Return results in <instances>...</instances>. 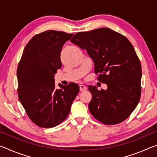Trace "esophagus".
<instances>
[{"label":"esophagus","mask_w":157,"mask_h":157,"mask_svg":"<svg viewBox=\"0 0 157 157\" xmlns=\"http://www.w3.org/2000/svg\"><path fill=\"white\" fill-rule=\"evenodd\" d=\"M86 86H84L83 84H80L79 85V89H80V91H86Z\"/></svg>","instance_id":"1"}]
</instances>
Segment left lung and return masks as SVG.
I'll return each instance as SVG.
<instances>
[{
  "instance_id": "left-lung-1",
  "label": "left lung",
  "mask_w": 157,
  "mask_h": 157,
  "mask_svg": "<svg viewBox=\"0 0 157 157\" xmlns=\"http://www.w3.org/2000/svg\"><path fill=\"white\" fill-rule=\"evenodd\" d=\"M71 42L85 49L95 64L98 79L107 89L89 86L91 113L103 124L122 123L136 107L141 94V64L134 47L123 34L102 28L76 33Z\"/></svg>"
}]
</instances>
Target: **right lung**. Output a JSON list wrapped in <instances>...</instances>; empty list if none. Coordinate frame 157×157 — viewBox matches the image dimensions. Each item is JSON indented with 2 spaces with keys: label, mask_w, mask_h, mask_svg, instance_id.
<instances>
[{
  "label": "right lung",
  "mask_w": 157,
  "mask_h": 157,
  "mask_svg": "<svg viewBox=\"0 0 157 157\" xmlns=\"http://www.w3.org/2000/svg\"><path fill=\"white\" fill-rule=\"evenodd\" d=\"M73 34L47 30L37 34L25 47L18 65V95L29 118L37 126L50 128L67 118L79 91L76 83L55 88V74L62 68L63 45Z\"/></svg>",
  "instance_id": "add662e5"
}]
</instances>
